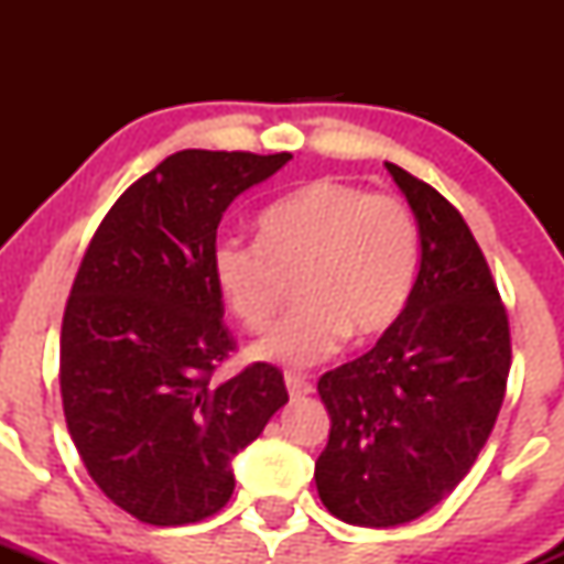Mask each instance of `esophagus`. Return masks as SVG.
Listing matches in <instances>:
<instances>
[{"mask_svg": "<svg viewBox=\"0 0 564 564\" xmlns=\"http://www.w3.org/2000/svg\"><path fill=\"white\" fill-rule=\"evenodd\" d=\"M283 382H286V390L292 398H305L314 392V384H311L305 377H300V373H286V377H283Z\"/></svg>", "mask_w": 564, "mask_h": 564, "instance_id": "1", "label": "esophagus"}]
</instances>
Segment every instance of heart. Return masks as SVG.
I'll list each match as a JSON object with an SVG mask.
<instances>
[{"label":"heart","instance_id":"heart-1","mask_svg":"<svg viewBox=\"0 0 564 564\" xmlns=\"http://www.w3.org/2000/svg\"><path fill=\"white\" fill-rule=\"evenodd\" d=\"M226 308L261 329L297 278L300 303L248 349L270 366L314 368L346 338L371 340L398 322L420 270V226L392 193L316 180L259 215V240L220 237L209 250Z\"/></svg>","mask_w":564,"mask_h":564}]
</instances>
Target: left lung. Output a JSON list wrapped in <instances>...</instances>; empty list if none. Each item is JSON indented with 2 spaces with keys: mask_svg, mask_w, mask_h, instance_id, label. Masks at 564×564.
Segmentation results:
<instances>
[{
  "mask_svg": "<svg viewBox=\"0 0 564 564\" xmlns=\"http://www.w3.org/2000/svg\"><path fill=\"white\" fill-rule=\"evenodd\" d=\"M420 226L412 297L371 351L318 379L329 440L316 488L335 519L398 527L464 480L510 373V327L488 261L460 213L388 163Z\"/></svg>",
  "mask_w": 564,
  "mask_h": 564,
  "instance_id": "left-lung-1",
  "label": "left lung"
}]
</instances>
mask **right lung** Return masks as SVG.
I'll return each mask as SVG.
<instances>
[{
	"instance_id": "add662e5",
	"label": "right lung",
	"mask_w": 564,
	"mask_h": 564,
	"mask_svg": "<svg viewBox=\"0 0 564 564\" xmlns=\"http://www.w3.org/2000/svg\"><path fill=\"white\" fill-rule=\"evenodd\" d=\"M289 161L174 152L113 202L78 267L59 338L67 431L100 491L144 524L218 513L231 458L289 401L267 362L213 382L235 338L209 270L226 207Z\"/></svg>"
}]
</instances>
